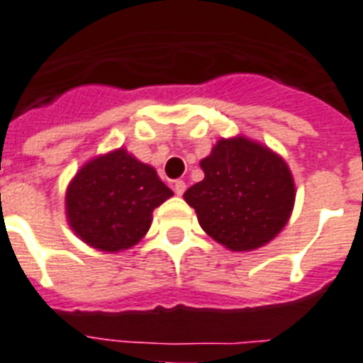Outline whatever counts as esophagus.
<instances>
[{"mask_svg":"<svg viewBox=\"0 0 363 363\" xmlns=\"http://www.w3.org/2000/svg\"><path fill=\"white\" fill-rule=\"evenodd\" d=\"M185 189H187V185H185L184 179H176V182H174V193L178 194V196H182V194L185 193Z\"/></svg>","mask_w":363,"mask_h":363,"instance_id":"obj_1","label":"esophagus"}]
</instances>
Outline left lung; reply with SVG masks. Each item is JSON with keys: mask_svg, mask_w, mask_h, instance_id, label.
Instances as JSON below:
<instances>
[{"mask_svg": "<svg viewBox=\"0 0 363 363\" xmlns=\"http://www.w3.org/2000/svg\"><path fill=\"white\" fill-rule=\"evenodd\" d=\"M203 179L185 191L202 230L230 250H252L286 226L295 202L282 157L252 140H218L200 163Z\"/></svg>", "mask_w": 363, "mask_h": 363, "instance_id": "8db88e82", "label": "left lung"}]
</instances>
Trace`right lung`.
<instances>
[{
    "instance_id": "right-lung-1",
    "label": "right lung",
    "mask_w": 363,
    "mask_h": 363,
    "mask_svg": "<svg viewBox=\"0 0 363 363\" xmlns=\"http://www.w3.org/2000/svg\"><path fill=\"white\" fill-rule=\"evenodd\" d=\"M170 196L152 167L121 148L77 172L67 191V215L86 245L118 252L148 232L152 211Z\"/></svg>"
}]
</instances>
